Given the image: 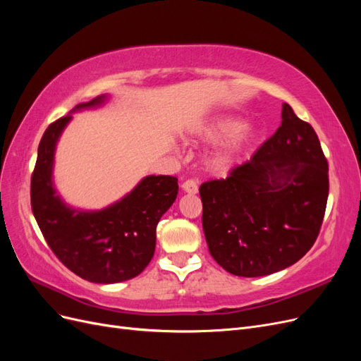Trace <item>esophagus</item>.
<instances>
[{
    "label": "esophagus",
    "mask_w": 361,
    "mask_h": 361,
    "mask_svg": "<svg viewBox=\"0 0 361 361\" xmlns=\"http://www.w3.org/2000/svg\"><path fill=\"white\" fill-rule=\"evenodd\" d=\"M182 190L185 191V192H190V194H195L199 191V187H197V182L195 180H192V179H188V180H185L183 183H182Z\"/></svg>",
    "instance_id": "esophagus-1"
}]
</instances>
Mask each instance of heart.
I'll return each instance as SVG.
<instances>
[{"label": "heart", "mask_w": 361, "mask_h": 361, "mask_svg": "<svg viewBox=\"0 0 361 361\" xmlns=\"http://www.w3.org/2000/svg\"><path fill=\"white\" fill-rule=\"evenodd\" d=\"M244 122L236 117H221L206 123L197 130L199 140L204 143H224L226 146L215 150L206 159V167L214 174H224L231 170L241 157L244 147L250 143L251 135L243 130Z\"/></svg>", "instance_id": "obj_1"}]
</instances>
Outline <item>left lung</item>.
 Here are the masks:
<instances>
[{"mask_svg":"<svg viewBox=\"0 0 361 361\" xmlns=\"http://www.w3.org/2000/svg\"><path fill=\"white\" fill-rule=\"evenodd\" d=\"M329 162L314 129L283 104L281 125L226 179L200 185L203 232L227 272L262 277L314 244L329 199Z\"/></svg>","mask_w":361,"mask_h":361,"instance_id":"1","label":"left lung"}]
</instances>
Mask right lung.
Wrapping results in <instances>:
<instances>
[{"mask_svg":"<svg viewBox=\"0 0 361 361\" xmlns=\"http://www.w3.org/2000/svg\"><path fill=\"white\" fill-rule=\"evenodd\" d=\"M97 96L75 110L104 104ZM72 110V111H75ZM72 114L52 122L43 134L31 174V209L40 232L61 264L93 283H118L137 277L154 257L157 226L176 200L174 176H146L122 200L102 211L66 206L52 185L54 152Z\"/></svg>","mask_w":361,"mask_h":361,"instance_id":"right-lung-1","label":"right lung"}]
</instances>
